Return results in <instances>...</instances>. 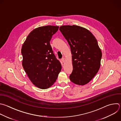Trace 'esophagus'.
Wrapping results in <instances>:
<instances>
[{
    "label": "esophagus",
    "mask_w": 121,
    "mask_h": 121,
    "mask_svg": "<svg viewBox=\"0 0 121 121\" xmlns=\"http://www.w3.org/2000/svg\"><path fill=\"white\" fill-rule=\"evenodd\" d=\"M61 61L63 63H64L65 62V58L64 57H63L62 59H61Z\"/></svg>",
    "instance_id": "esophagus-1"
}]
</instances>
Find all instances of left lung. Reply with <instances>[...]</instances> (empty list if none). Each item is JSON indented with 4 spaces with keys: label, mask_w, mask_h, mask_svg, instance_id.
<instances>
[{
    "label": "left lung",
    "mask_w": 121,
    "mask_h": 121,
    "mask_svg": "<svg viewBox=\"0 0 121 121\" xmlns=\"http://www.w3.org/2000/svg\"><path fill=\"white\" fill-rule=\"evenodd\" d=\"M59 30L71 49L73 69L70 80L76 85H85L100 67L102 54L97 40L90 31L80 26H62Z\"/></svg>",
    "instance_id": "obj_1"
}]
</instances>
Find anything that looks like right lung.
Segmentation results:
<instances>
[{"label":"right lung","instance_id":"right-lung-1","mask_svg":"<svg viewBox=\"0 0 121 121\" xmlns=\"http://www.w3.org/2000/svg\"><path fill=\"white\" fill-rule=\"evenodd\" d=\"M59 26H46L33 30L21 48L22 66L31 82L46 89L56 81L61 65L53 53L50 41Z\"/></svg>","mask_w":121,"mask_h":121}]
</instances>
